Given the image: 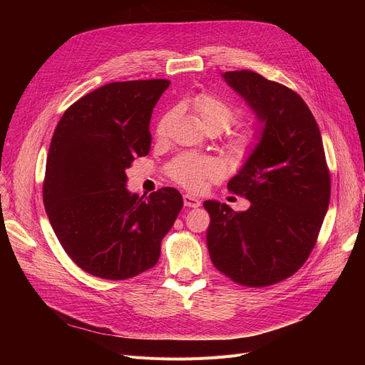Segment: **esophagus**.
Instances as JSON below:
<instances>
[{"instance_id": "1", "label": "esophagus", "mask_w": 365, "mask_h": 365, "mask_svg": "<svg viewBox=\"0 0 365 365\" xmlns=\"http://www.w3.org/2000/svg\"><path fill=\"white\" fill-rule=\"evenodd\" d=\"M182 200H184V205H185V207H190V208H197V207L201 205V201L197 200V197L192 196V195H184V196H182Z\"/></svg>"}]
</instances>
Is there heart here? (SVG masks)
<instances>
[{"instance_id":"b5f03b06","label":"heart","mask_w":365,"mask_h":365,"mask_svg":"<svg viewBox=\"0 0 365 365\" xmlns=\"http://www.w3.org/2000/svg\"><path fill=\"white\" fill-rule=\"evenodd\" d=\"M192 109L207 130L216 129L220 132L227 129L237 118L236 108L225 102L224 98L213 94H197L192 101ZM172 114H165L161 117L157 125L158 137L165 135ZM257 141V135L254 132H239V134L231 135L228 140V146L235 153L245 155V153L256 148ZM168 173L172 180L180 182L181 185L189 187L192 190H200L207 180H216L222 175V164L210 157L184 155L169 164Z\"/></svg>"}]
</instances>
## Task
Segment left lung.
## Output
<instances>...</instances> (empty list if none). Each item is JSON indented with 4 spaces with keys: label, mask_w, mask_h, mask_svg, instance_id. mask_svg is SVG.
I'll return each mask as SVG.
<instances>
[{
    "label": "left lung",
    "mask_w": 365,
    "mask_h": 365,
    "mask_svg": "<svg viewBox=\"0 0 365 365\" xmlns=\"http://www.w3.org/2000/svg\"><path fill=\"white\" fill-rule=\"evenodd\" d=\"M225 82L263 123L259 143L228 190L251 202L247 212L205 201L207 248L217 271L237 284L263 288L303 267L330 201V173L317 121L291 88L250 71Z\"/></svg>",
    "instance_id": "8db88e82"
}]
</instances>
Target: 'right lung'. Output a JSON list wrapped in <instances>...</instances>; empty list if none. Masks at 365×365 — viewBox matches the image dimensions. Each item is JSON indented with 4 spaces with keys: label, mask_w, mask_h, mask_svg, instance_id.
<instances>
[{
    "label": "right lung",
    "mask_w": 365,
    "mask_h": 365,
    "mask_svg": "<svg viewBox=\"0 0 365 365\" xmlns=\"http://www.w3.org/2000/svg\"><path fill=\"white\" fill-rule=\"evenodd\" d=\"M165 79L113 82L74 102L54 129L42 196L50 224L77 267L126 280L155 267L182 208L173 187L148 197L126 189V169L150 150L153 106Z\"/></svg>",
    "instance_id": "obj_1"
}]
</instances>
